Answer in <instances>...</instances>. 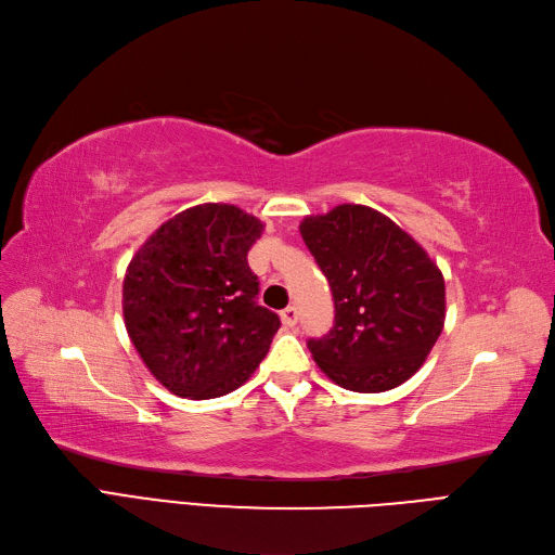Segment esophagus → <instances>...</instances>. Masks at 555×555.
<instances>
[{"label":"esophagus","mask_w":555,"mask_h":555,"mask_svg":"<svg viewBox=\"0 0 555 555\" xmlns=\"http://www.w3.org/2000/svg\"><path fill=\"white\" fill-rule=\"evenodd\" d=\"M280 319H282V323H284L286 328H294L296 323H298V308H296V305H289V308H284L280 312Z\"/></svg>","instance_id":"obj_1"}]
</instances>
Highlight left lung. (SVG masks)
<instances>
[{
	"mask_svg": "<svg viewBox=\"0 0 555 555\" xmlns=\"http://www.w3.org/2000/svg\"><path fill=\"white\" fill-rule=\"evenodd\" d=\"M300 234L335 300L331 333L308 341L321 372L353 392L404 384L446 323V282L434 259L388 216L360 204L308 216Z\"/></svg>",
	"mask_w": 555,
	"mask_h": 555,
	"instance_id": "8db88e82",
	"label": "left lung"
}]
</instances>
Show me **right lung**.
<instances>
[{"mask_svg": "<svg viewBox=\"0 0 555 555\" xmlns=\"http://www.w3.org/2000/svg\"><path fill=\"white\" fill-rule=\"evenodd\" d=\"M263 222L232 204H199L163 222L130 259L124 319L149 372L179 397L243 386L280 328L257 305L247 250Z\"/></svg>", "mask_w": 555, "mask_h": 555, "instance_id": "1", "label": "right lung"}]
</instances>
